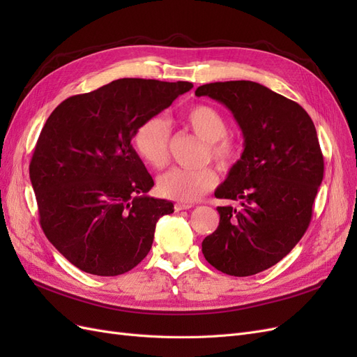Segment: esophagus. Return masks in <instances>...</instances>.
<instances>
[{
	"label": "esophagus",
	"mask_w": 357,
	"mask_h": 357,
	"mask_svg": "<svg viewBox=\"0 0 357 357\" xmlns=\"http://www.w3.org/2000/svg\"><path fill=\"white\" fill-rule=\"evenodd\" d=\"M193 205L192 204H189V202H177L176 205H174V208H176V211H181V210H189V208H192Z\"/></svg>",
	"instance_id": "esophagus-1"
}]
</instances>
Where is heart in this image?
Returning <instances> with one entry per match:
<instances>
[{
    "instance_id": "b5f03b06",
    "label": "heart",
    "mask_w": 357,
    "mask_h": 357,
    "mask_svg": "<svg viewBox=\"0 0 357 357\" xmlns=\"http://www.w3.org/2000/svg\"><path fill=\"white\" fill-rule=\"evenodd\" d=\"M181 123L207 142V155L222 168H231L240 159V147L226 135V117L208 104L189 107L181 114ZM134 149L146 164L160 169L169 160V126L159 116L149 117L134 132ZM218 185V172L210 165L202 168H172L158 180V189L165 198L193 202Z\"/></svg>"
}]
</instances>
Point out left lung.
Returning a JSON list of instances; mask_svg holds the SVG:
<instances>
[{
	"label": "left lung",
	"mask_w": 357,
	"mask_h": 357,
	"mask_svg": "<svg viewBox=\"0 0 357 357\" xmlns=\"http://www.w3.org/2000/svg\"><path fill=\"white\" fill-rule=\"evenodd\" d=\"M195 95L228 107L244 135L241 159L214 192L241 207H218L220 222L202 241L204 257L228 275L265 271L310 226L325 169L314 123L298 102L255 82L202 84Z\"/></svg>",
	"instance_id": "8db88e82"
}]
</instances>
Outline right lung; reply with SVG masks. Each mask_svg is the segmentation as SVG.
<instances>
[{
  "mask_svg": "<svg viewBox=\"0 0 357 357\" xmlns=\"http://www.w3.org/2000/svg\"><path fill=\"white\" fill-rule=\"evenodd\" d=\"M189 82L119 79L74 95L52 112L29 164L40 225L47 240L84 273L131 271L152 248L156 222L174 211L153 188L131 139L168 109Z\"/></svg>",
  "mask_w": 357,
  "mask_h": 357,
  "instance_id": "obj_1",
  "label": "right lung"
}]
</instances>
